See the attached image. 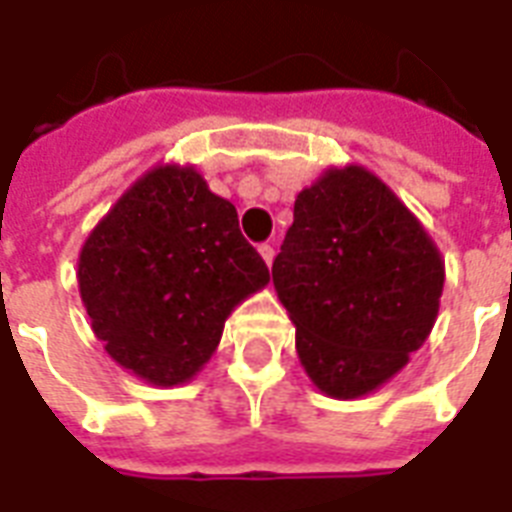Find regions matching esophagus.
Masks as SVG:
<instances>
[{"instance_id": "34e87169", "label": "esophagus", "mask_w": 512, "mask_h": 512, "mask_svg": "<svg viewBox=\"0 0 512 512\" xmlns=\"http://www.w3.org/2000/svg\"><path fill=\"white\" fill-rule=\"evenodd\" d=\"M260 255H263L265 265L271 268V265H273V257H276V247H273V244H263V247H260Z\"/></svg>"}]
</instances>
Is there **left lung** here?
Wrapping results in <instances>:
<instances>
[{
	"label": "left lung",
	"instance_id": "1",
	"mask_svg": "<svg viewBox=\"0 0 512 512\" xmlns=\"http://www.w3.org/2000/svg\"><path fill=\"white\" fill-rule=\"evenodd\" d=\"M273 287L319 392L357 400L395 378L440 311L446 260L421 220L360 163L330 166L295 198Z\"/></svg>",
	"mask_w": 512,
	"mask_h": 512
}]
</instances>
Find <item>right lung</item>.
Listing matches in <instances>:
<instances>
[{
  "label": "right lung",
  "instance_id": "obj_1",
  "mask_svg": "<svg viewBox=\"0 0 512 512\" xmlns=\"http://www.w3.org/2000/svg\"><path fill=\"white\" fill-rule=\"evenodd\" d=\"M271 282L228 198L190 163H158L126 187L77 257L80 298L109 357L144 384L193 381L225 319Z\"/></svg>",
  "mask_w": 512,
  "mask_h": 512
}]
</instances>
